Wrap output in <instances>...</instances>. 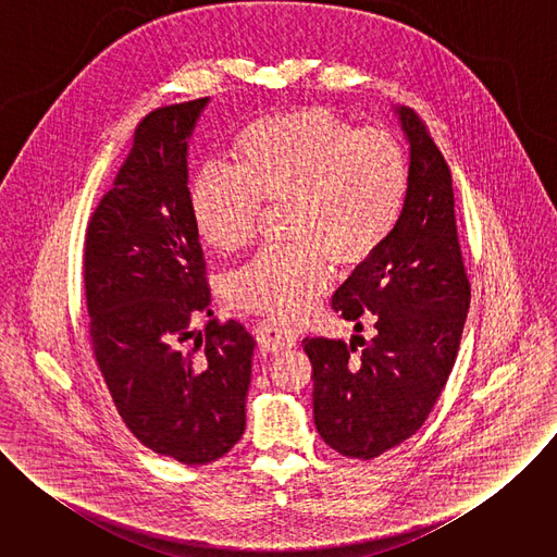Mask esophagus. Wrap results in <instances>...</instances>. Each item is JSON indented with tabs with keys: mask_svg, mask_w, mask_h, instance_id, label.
Segmentation results:
<instances>
[{
	"mask_svg": "<svg viewBox=\"0 0 557 557\" xmlns=\"http://www.w3.org/2000/svg\"><path fill=\"white\" fill-rule=\"evenodd\" d=\"M297 342V331L284 322L267 320L258 326V344L269 352L290 350Z\"/></svg>",
	"mask_w": 557,
	"mask_h": 557,
	"instance_id": "obj_1",
	"label": "esophagus"
}]
</instances>
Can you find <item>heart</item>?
Instances as JSON below:
<instances>
[{"label":"heart","instance_id":"b5f03b06","mask_svg":"<svg viewBox=\"0 0 557 557\" xmlns=\"http://www.w3.org/2000/svg\"><path fill=\"white\" fill-rule=\"evenodd\" d=\"M231 170H207L194 181L191 220L209 249L233 256L251 245L260 202L288 205L290 247L260 253L224 282L228 306L277 320H295L324 295L331 264L352 271L370 262L408 198L401 145L324 106L249 123L233 143Z\"/></svg>","mask_w":557,"mask_h":557}]
</instances>
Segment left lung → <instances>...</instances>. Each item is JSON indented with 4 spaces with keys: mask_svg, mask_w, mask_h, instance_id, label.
<instances>
[{
    "mask_svg": "<svg viewBox=\"0 0 557 557\" xmlns=\"http://www.w3.org/2000/svg\"><path fill=\"white\" fill-rule=\"evenodd\" d=\"M408 140V198L387 245L337 290L333 308L366 342L304 339L320 436L348 458H374L410 438L454 368L469 310L451 174L412 110L392 106Z\"/></svg>",
    "mask_w": 557,
    "mask_h": 557,
    "instance_id": "obj_1",
    "label": "left lung"
}]
</instances>
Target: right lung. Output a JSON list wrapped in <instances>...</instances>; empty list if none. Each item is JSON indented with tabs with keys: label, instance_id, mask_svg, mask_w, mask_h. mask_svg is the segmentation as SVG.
I'll return each mask as SVG.
<instances>
[{
	"label": "right lung",
	"instance_id": "obj_1",
	"mask_svg": "<svg viewBox=\"0 0 557 557\" xmlns=\"http://www.w3.org/2000/svg\"><path fill=\"white\" fill-rule=\"evenodd\" d=\"M211 99L143 119L86 235L90 339L132 434L183 465L224 456L245 432L253 337L209 310L189 209V140Z\"/></svg>",
	"mask_w": 557,
	"mask_h": 557
}]
</instances>
